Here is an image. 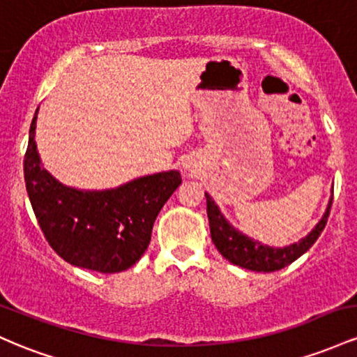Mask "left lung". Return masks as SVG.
Masks as SVG:
<instances>
[{
	"instance_id": "1",
	"label": "left lung",
	"mask_w": 357,
	"mask_h": 357,
	"mask_svg": "<svg viewBox=\"0 0 357 357\" xmlns=\"http://www.w3.org/2000/svg\"><path fill=\"white\" fill-rule=\"evenodd\" d=\"M204 196H206V213L208 220H210L211 240L215 247L233 265L253 270V272H277V270L296 261L301 255H304L307 250L315 243V240L321 236L324 228H326L331 204H333V198H331L321 221L315 225L309 235H305L304 238H301L292 245L275 248L260 243V241L250 238L245 233L236 230L233 225H230V221L225 218L223 213L220 211L218 204L213 202L211 196L208 192H204Z\"/></svg>"
}]
</instances>
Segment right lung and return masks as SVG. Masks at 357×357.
Returning <instances> with one entry per match:
<instances>
[{
	"instance_id": "obj_1",
	"label": "right lung",
	"mask_w": 357,
	"mask_h": 357,
	"mask_svg": "<svg viewBox=\"0 0 357 357\" xmlns=\"http://www.w3.org/2000/svg\"><path fill=\"white\" fill-rule=\"evenodd\" d=\"M36 117L38 109L24 154V183L45 238L73 267L100 273L132 267L149 247L155 216L181 184L179 171L142 176L112 190L65 186L42 166Z\"/></svg>"
}]
</instances>
